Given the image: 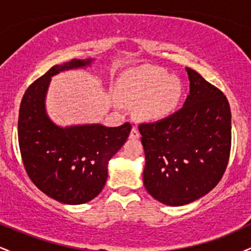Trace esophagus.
<instances>
[{
    "instance_id": "obj_1",
    "label": "esophagus",
    "mask_w": 251,
    "mask_h": 251,
    "mask_svg": "<svg viewBox=\"0 0 251 251\" xmlns=\"http://www.w3.org/2000/svg\"><path fill=\"white\" fill-rule=\"evenodd\" d=\"M140 137L139 131H138L137 127H132L131 133H129V139H138Z\"/></svg>"
}]
</instances>
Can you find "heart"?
<instances>
[{
	"mask_svg": "<svg viewBox=\"0 0 251 251\" xmlns=\"http://www.w3.org/2000/svg\"><path fill=\"white\" fill-rule=\"evenodd\" d=\"M119 97L125 103H137V116L144 122L166 119L177 108L181 82L168 72L152 66H140L126 72L119 85Z\"/></svg>",
	"mask_w": 251,
	"mask_h": 251,
	"instance_id": "b5f03b06",
	"label": "heart"
}]
</instances>
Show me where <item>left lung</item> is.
<instances>
[{"mask_svg": "<svg viewBox=\"0 0 251 251\" xmlns=\"http://www.w3.org/2000/svg\"><path fill=\"white\" fill-rule=\"evenodd\" d=\"M190 94L166 119L139 126L145 152L143 181L154 200L170 206L191 203L221 180L231 146L227 99L201 74L185 68Z\"/></svg>", "mask_w": 251, "mask_h": 251, "instance_id": "obj_1", "label": "left lung"}]
</instances>
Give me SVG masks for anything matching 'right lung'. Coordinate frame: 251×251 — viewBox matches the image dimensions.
Wrapping results in <instances>:
<instances>
[{
	"label": "right lung",
	"mask_w": 251,
	"mask_h": 251,
	"mask_svg": "<svg viewBox=\"0 0 251 251\" xmlns=\"http://www.w3.org/2000/svg\"><path fill=\"white\" fill-rule=\"evenodd\" d=\"M96 59H73L51 67L25 91L20 106L19 145L25 171L43 194L60 203H87L101 192L108 162L127 140L131 124L60 126L46 109L51 77L87 68Z\"/></svg>",
	"instance_id": "right-lung-1"
}]
</instances>
